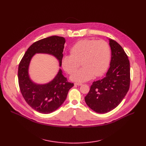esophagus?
<instances>
[{
	"mask_svg": "<svg viewBox=\"0 0 146 146\" xmlns=\"http://www.w3.org/2000/svg\"><path fill=\"white\" fill-rule=\"evenodd\" d=\"M74 85H78V86H81V85H82V83L76 82V83H74Z\"/></svg>",
	"mask_w": 146,
	"mask_h": 146,
	"instance_id": "esophagus-1",
	"label": "esophagus"
}]
</instances>
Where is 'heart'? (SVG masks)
Wrapping results in <instances>:
<instances>
[{
  "label": "heart",
  "mask_w": 146,
  "mask_h": 146,
  "mask_svg": "<svg viewBox=\"0 0 146 146\" xmlns=\"http://www.w3.org/2000/svg\"><path fill=\"white\" fill-rule=\"evenodd\" d=\"M70 54L62 58V66L68 74L74 73L80 66L83 67L76 72L72 79L85 82L94 76H101L108 68L111 60V48L104 40H83L76 42L70 48Z\"/></svg>",
  "instance_id": "1"
}]
</instances>
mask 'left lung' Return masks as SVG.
Here are the masks:
<instances>
[{"mask_svg": "<svg viewBox=\"0 0 146 146\" xmlns=\"http://www.w3.org/2000/svg\"><path fill=\"white\" fill-rule=\"evenodd\" d=\"M110 67L103 79L94 82L85 100L97 113L108 112L123 100L129 88L130 67L128 56L121 46L110 39Z\"/></svg>", "mask_w": 146, "mask_h": 146, "instance_id": "left-lung-1", "label": "left lung"}]
</instances>
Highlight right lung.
<instances>
[{
  "mask_svg": "<svg viewBox=\"0 0 146 146\" xmlns=\"http://www.w3.org/2000/svg\"><path fill=\"white\" fill-rule=\"evenodd\" d=\"M65 42L64 38L56 35L37 41L28 48L19 64L18 77L21 92L27 103L38 112L50 113L58 109L74 84L67 81L61 69L48 83H34L28 75L30 61L35 53H47L56 57L61 66Z\"/></svg>",
  "mask_w": 146,
  "mask_h": 146,
  "instance_id": "add662e5",
  "label": "right lung"
}]
</instances>
